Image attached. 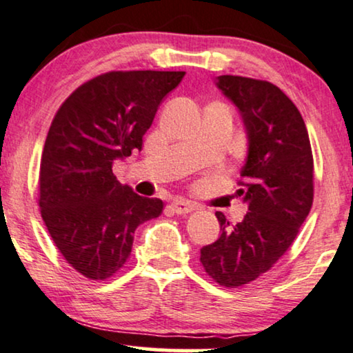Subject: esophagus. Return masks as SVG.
Wrapping results in <instances>:
<instances>
[{
	"label": "esophagus",
	"instance_id": "esophagus-1",
	"mask_svg": "<svg viewBox=\"0 0 353 353\" xmlns=\"http://www.w3.org/2000/svg\"><path fill=\"white\" fill-rule=\"evenodd\" d=\"M171 208H172L174 213H177V214H187V213H190V211H194L196 206L189 200L179 199V200L172 201Z\"/></svg>",
	"mask_w": 353,
	"mask_h": 353
}]
</instances>
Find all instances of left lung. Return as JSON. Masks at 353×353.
<instances>
[{
  "label": "left lung",
  "mask_w": 353,
  "mask_h": 353,
  "mask_svg": "<svg viewBox=\"0 0 353 353\" xmlns=\"http://www.w3.org/2000/svg\"><path fill=\"white\" fill-rule=\"evenodd\" d=\"M216 87L245 128L237 194L248 211L236 225L216 211L221 236L201 248L200 261L219 285L239 288L270 270L297 237L313 203V154L303 117L281 88L241 75H219Z\"/></svg>",
  "instance_id": "obj_1"
}]
</instances>
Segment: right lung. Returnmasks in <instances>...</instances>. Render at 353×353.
I'll return each instance as SVG.
<instances>
[{
    "label": "right lung",
    "mask_w": 353,
    "mask_h": 353,
    "mask_svg": "<svg viewBox=\"0 0 353 353\" xmlns=\"http://www.w3.org/2000/svg\"><path fill=\"white\" fill-rule=\"evenodd\" d=\"M184 75H98L79 87L51 122L40 161L41 218L61 255L88 279L119 271L132 252L137 225L161 214L163 201L122 185L112 164L142 150L159 105Z\"/></svg>",
    "instance_id": "obj_1"
}]
</instances>
